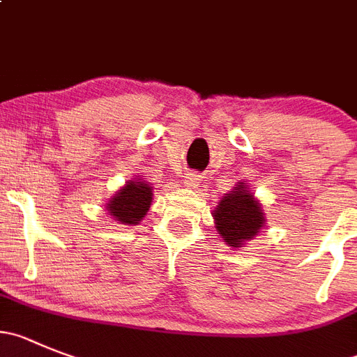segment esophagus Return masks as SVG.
Masks as SVG:
<instances>
[{
	"mask_svg": "<svg viewBox=\"0 0 357 357\" xmlns=\"http://www.w3.org/2000/svg\"><path fill=\"white\" fill-rule=\"evenodd\" d=\"M199 183H201V176L195 174V172L188 174V176H186V179H185V185L190 186V188H197Z\"/></svg>",
	"mask_w": 357,
	"mask_h": 357,
	"instance_id": "1",
	"label": "esophagus"
}]
</instances>
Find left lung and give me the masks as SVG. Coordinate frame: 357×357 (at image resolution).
<instances>
[{
  "instance_id": "left-lung-1",
  "label": "left lung",
  "mask_w": 357,
  "mask_h": 357,
  "mask_svg": "<svg viewBox=\"0 0 357 357\" xmlns=\"http://www.w3.org/2000/svg\"><path fill=\"white\" fill-rule=\"evenodd\" d=\"M213 216L218 234L224 238L225 245L232 248H239L254 239L266 222L261 202L252 195L245 183H238L231 194L222 197Z\"/></svg>"
}]
</instances>
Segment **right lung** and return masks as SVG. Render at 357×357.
I'll use <instances>...</instances> for the list:
<instances>
[{
	"mask_svg": "<svg viewBox=\"0 0 357 357\" xmlns=\"http://www.w3.org/2000/svg\"><path fill=\"white\" fill-rule=\"evenodd\" d=\"M153 199V186L142 179H133L112 195L107 211L119 224L137 225L148 213Z\"/></svg>",
	"mask_w": 357,
	"mask_h": 357,
	"instance_id": "1",
	"label": "right lung"
}]
</instances>
